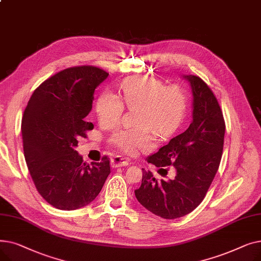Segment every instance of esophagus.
<instances>
[{"mask_svg": "<svg viewBox=\"0 0 261 261\" xmlns=\"http://www.w3.org/2000/svg\"><path fill=\"white\" fill-rule=\"evenodd\" d=\"M111 165H112L113 168L128 166L129 165V160L122 158V156H119V155H116L111 160Z\"/></svg>", "mask_w": 261, "mask_h": 261, "instance_id": "34e87169", "label": "esophagus"}]
</instances>
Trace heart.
Instances as JSON below:
<instances>
[{
	"mask_svg": "<svg viewBox=\"0 0 261 261\" xmlns=\"http://www.w3.org/2000/svg\"><path fill=\"white\" fill-rule=\"evenodd\" d=\"M121 91L129 109L139 108L136 122L141 125L118 129L112 134L111 143L122 152L135 154L151 150L155 145L151 127L161 138H167L181 126L186 111V96L181 87H164L161 80L143 75L126 79ZM123 110L121 99L110 91H103L96 100V113L102 125H115Z\"/></svg>",
	"mask_w": 261,
	"mask_h": 261,
	"instance_id": "heart-1",
	"label": "heart"
}]
</instances>
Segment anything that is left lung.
<instances>
[{
  "mask_svg": "<svg viewBox=\"0 0 261 261\" xmlns=\"http://www.w3.org/2000/svg\"><path fill=\"white\" fill-rule=\"evenodd\" d=\"M183 78L193 92V121L186 131L147 158L160 170L172 166L175 177L158 181L152 172L143 169L142 185L134 190L145 208L164 219L183 217L199 206L218 171L223 151L225 122L216 96L200 77Z\"/></svg>",
  "mask_w": 261,
  "mask_h": 261,
  "instance_id": "1",
  "label": "left lung"
}]
</instances>
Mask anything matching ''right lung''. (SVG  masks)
Listing matches in <instances>:
<instances>
[{
  "mask_svg": "<svg viewBox=\"0 0 261 261\" xmlns=\"http://www.w3.org/2000/svg\"><path fill=\"white\" fill-rule=\"evenodd\" d=\"M99 67H68L42 82L25 108L21 131L24 156L38 193L61 211L86 206L98 196L110 160L91 166L75 147L94 128L91 112L95 89L108 77Z\"/></svg>",
  "mask_w": 261,
  "mask_h": 261,
  "instance_id": "right-lung-1",
  "label": "right lung"
}]
</instances>
